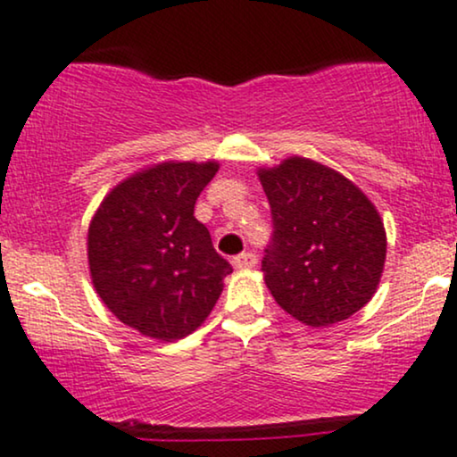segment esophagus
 <instances>
[{
    "instance_id": "1",
    "label": "esophagus",
    "mask_w": 457,
    "mask_h": 457,
    "mask_svg": "<svg viewBox=\"0 0 457 457\" xmlns=\"http://www.w3.org/2000/svg\"><path fill=\"white\" fill-rule=\"evenodd\" d=\"M233 265L237 270H250L256 265V254L254 253H242L233 259Z\"/></svg>"
}]
</instances>
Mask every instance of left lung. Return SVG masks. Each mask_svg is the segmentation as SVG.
<instances>
[{
	"label": "left lung",
	"instance_id": "left-lung-1",
	"mask_svg": "<svg viewBox=\"0 0 457 457\" xmlns=\"http://www.w3.org/2000/svg\"><path fill=\"white\" fill-rule=\"evenodd\" d=\"M259 177L274 228L261 270L274 300L312 328L361 311L386 259V233L371 201L343 174L304 157Z\"/></svg>",
	"mask_w": 457,
	"mask_h": 457
}]
</instances>
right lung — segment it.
Wrapping results in <instances>:
<instances>
[{
	"label": "right lung",
	"instance_id": "1",
	"mask_svg": "<svg viewBox=\"0 0 457 457\" xmlns=\"http://www.w3.org/2000/svg\"><path fill=\"white\" fill-rule=\"evenodd\" d=\"M215 172V162L148 168L112 189L90 222L96 294L122 324L153 339H183L196 330L233 271L194 218Z\"/></svg>",
	"mask_w": 457,
	"mask_h": 457
}]
</instances>
